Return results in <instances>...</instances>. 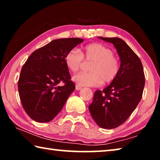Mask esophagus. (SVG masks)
<instances>
[{
    "label": "esophagus",
    "mask_w": 160,
    "mask_h": 160,
    "mask_svg": "<svg viewBox=\"0 0 160 160\" xmlns=\"http://www.w3.org/2000/svg\"><path fill=\"white\" fill-rule=\"evenodd\" d=\"M81 89H82V88H81L80 86L78 85H75V90H81Z\"/></svg>",
    "instance_id": "1"
}]
</instances>
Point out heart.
Listing matches in <instances>:
<instances>
[{
	"mask_svg": "<svg viewBox=\"0 0 160 160\" xmlns=\"http://www.w3.org/2000/svg\"><path fill=\"white\" fill-rule=\"evenodd\" d=\"M84 59L92 63L90 72H79L72 76V80L79 86L98 87L103 82H111L120 71V63L113 51L99 43L87 45L81 51L72 48L65 55L64 61L68 69L75 72L82 66Z\"/></svg>",
	"mask_w": 160,
	"mask_h": 160,
	"instance_id": "heart-1",
	"label": "heart"
}]
</instances>
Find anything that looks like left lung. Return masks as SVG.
Here are the masks:
<instances>
[{"instance_id":"obj_1","label":"left lung","mask_w":160,"mask_h":160,"mask_svg":"<svg viewBox=\"0 0 160 160\" xmlns=\"http://www.w3.org/2000/svg\"><path fill=\"white\" fill-rule=\"evenodd\" d=\"M98 38L114 46L120 58V71L109 86L94 92L89 111L99 127L112 129L125 122L139 104L145 75L141 61L123 40L118 37Z\"/></svg>"}]
</instances>
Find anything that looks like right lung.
<instances>
[{
    "mask_svg": "<svg viewBox=\"0 0 160 160\" xmlns=\"http://www.w3.org/2000/svg\"><path fill=\"white\" fill-rule=\"evenodd\" d=\"M83 41L80 38L54 39L34 51L22 68L19 95L24 109L34 121L49 122L74 91L64 58L68 51ZM61 82L65 84L59 86Z\"/></svg>",
    "mask_w": 160,
    "mask_h": 160,
    "instance_id": "1",
    "label": "right lung"
}]
</instances>
